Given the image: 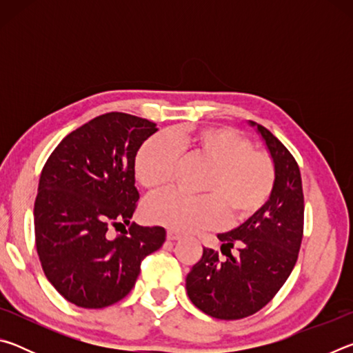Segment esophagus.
<instances>
[{
  "label": "esophagus",
  "mask_w": 353,
  "mask_h": 353,
  "mask_svg": "<svg viewBox=\"0 0 353 353\" xmlns=\"http://www.w3.org/2000/svg\"><path fill=\"white\" fill-rule=\"evenodd\" d=\"M182 235L179 234V232H176V230H168L166 232V238H168V240H171V241H174V240H179V238H181Z\"/></svg>",
  "instance_id": "1"
}]
</instances>
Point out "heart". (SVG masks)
Instances as JSON below:
<instances>
[{
	"label": "heart",
	"mask_w": 353,
	"mask_h": 353,
	"mask_svg": "<svg viewBox=\"0 0 353 353\" xmlns=\"http://www.w3.org/2000/svg\"><path fill=\"white\" fill-rule=\"evenodd\" d=\"M204 160L210 166L201 185L202 196L166 191L146 202V216L152 223L174 230H198L229 224L252 216L266 204L276 185V165L252 141L232 128L176 129L155 135L140 148L135 172L149 191L168 185L181 155Z\"/></svg>",
	"instance_id": "heart-1"
}]
</instances>
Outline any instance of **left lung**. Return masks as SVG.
I'll return each instance as SVG.
<instances>
[{
  "instance_id": "obj_1",
  "label": "left lung",
  "mask_w": 353,
  "mask_h": 353,
  "mask_svg": "<svg viewBox=\"0 0 353 353\" xmlns=\"http://www.w3.org/2000/svg\"><path fill=\"white\" fill-rule=\"evenodd\" d=\"M250 124L256 126L276 165L272 193L246 223L218 235L224 259L216 250L204 248L187 276L190 301L216 319L248 318L271 302L296 265L303 235L299 165L270 130Z\"/></svg>"
}]
</instances>
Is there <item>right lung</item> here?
<instances>
[{"label": "right lung", "mask_w": 353, "mask_h": 353, "mask_svg": "<svg viewBox=\"0 0 353 353\" xmlns=\"http://www.w3.org/2000/svg\"><path fill=\"white\" fill-rule=\"evenodd\" d=\"M155 132L145 118L104 113L65 137L41 170L35 248L46 279L77 307L104 308L126 297L143 259L165 243L163 227L130 223L140 199L135 155ZM119 225L122 234L112 237Z\"/></svg>", "instance_id": "obj_1"}]
</instances>
